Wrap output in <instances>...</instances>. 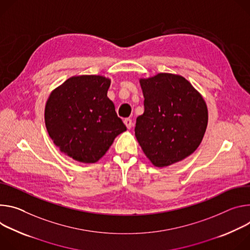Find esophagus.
Listing matches in <instances>:
<instances>
[{
  "label": "esophagus",
  "mask_w": 250,
  "mask_h": 250,
  "mask_svg": "<svg viewBox=\"0 0 250 250\" xmlns=\"http://www.w3.org/2000/svg\"><path fill=\"white\" fill-rule=\"evenodd\" d=\"M124 124L126 125V127H127L128 129H131V128H132V125H133L132 120H131L130 118H125V119H124Z\"/></svg>",
  "instance_id": "34e87169"
}]
</instances>
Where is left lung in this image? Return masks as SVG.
I'll use <instances>...</instances> for the list:
<instances>
[{"label": "left lung", "instance_id": "obj_1", "mask_svg": "<svg viewBox=\"0 0 250 250\" xmlns=\"http://www.w3.org/2000/svg\"><path fill=\"white\" fill-rule=\"evenodd\" d=\"M139 81L145 111L136 120L138 143L155 167L183 161L198 149L207 130L204 97L179 74L161 72Z\"/></svg>", "mask_w": 250, "mask_h": 250}]
</instances>
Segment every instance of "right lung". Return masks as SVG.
<instances>
[{"instance_id":"add662e5","label":"right lung","mask_w":250,"mask_h":250,"mask_svg":"<svg viewBox=\"0 0 250 250\" xmlns=\"http://www.w3.org/2000/svg\"><path fill=\"white\" fill-rule=\"evenodd\" d=\"M110 84L111 79L102 75H74L46 100L44 122L50 139L77 162L96 163L127 130L107 97Z\"/></svg>"}]
</instances>
